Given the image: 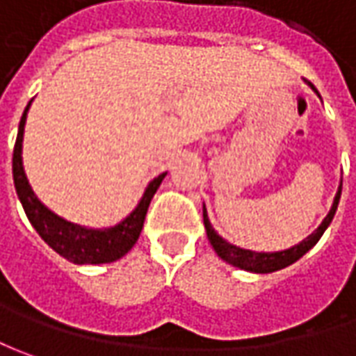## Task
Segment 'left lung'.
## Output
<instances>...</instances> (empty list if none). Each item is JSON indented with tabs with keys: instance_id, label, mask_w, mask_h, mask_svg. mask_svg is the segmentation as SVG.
<instances>
[{
	"instance_id": "left-lung-1",
	"label": "left lung",
	"mask_w": 356,
	"mask_h": 356,
	"mask_svg": "<svg viewBox=\"0 0 356 356\" xmlns=\"http://www.w3.org/2000/svg\"><path fill=\"white\" fill-rule=\"evenodd\" d=\"M308 86L312 87V91H314L316 95L320 97L318 89L312 86L310 81H308ZM341 188H343V179H341L339 188H337V193H335V198H333V204H331L330 212H327L325 218L321 220L320 226L314 229L308 238L302 239L300 243H296V245H292V248L289 249H280V251H253V249L239 248V245L229 243V241H226V239L220 236L216 229L212 228L207 207L202 204V218H204V228H207V236H209L210 245L214 248V251H216V255H218L220 259L226 261L229 265H234V267H238V269L248 270V273L267 275V273H275V270L284 269V267H289L292 263H296L302 255H306V253L320 241V238L323 236V232L330 228L331 220H333L335 210H337V204H339Z\"/></svg>"
}]
</instances>
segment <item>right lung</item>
Instances as JSON below:
<instances>
[{
    "label": "right lung",
    "mask_w": 356,
    "mask_h": 356,
    "mask_svg": "<svg viewBox=\"0 0 356 356\" xmlns=\"http://www.w3.org/2000/svg\"><path fill=\"white\" fill-rule=\"evenodd\" d=\"M31 103H33V99L29 101L25 113L21 117L15 149H13V183H15L17 197L23 204L26 218L33 224V228L38 232V236L44 239L58 255H62L64 259L72 261L76 265H103V263H113V261L120 259L122 255H127L128 251L134 248V243L140 238L147 207L161 185V181L168 175V171L147 183L144 195L138 200L136 209L115 226L89 228V226H81V224L62 218L36 197V193L26 179L25 168H23V134H25L26 113L31 108Z\"/></svg>",
    "instance_id": "add662e5"
}]
</instances>
